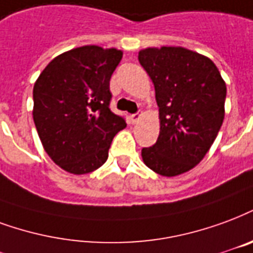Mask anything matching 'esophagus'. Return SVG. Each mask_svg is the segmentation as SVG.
Returning a JSON list of instances; mask_svg holds the SVG:
<instances>
[{
    "mask_svg": "<svg viewBox=\"0 0 253 253\" xmlns=\"http://www.w3.org/2000/svg\"><path fill=\"white\" fill-rule=\"evenodd\" d=\"M139 118H141V114H139V112H135V114H131V115H130V119H131L132 123H136V122L139 121Z\"/></svg>",
    "mask_w": 253,
    "mask_h": 253,
    "instance_id": "obj_1",
    "label": "esophagus"
}]
</instances>
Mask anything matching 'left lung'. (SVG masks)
I'll return each mask as SVG.
<instances>
[{"mask_svg": "<svg viewBox=\"0 0 253 253\" xmlns=\"http://www.w3.org/2000/svg\"><path fill=\"white\" fill-rule=\"evenodd\" d=\"M138 60L153 80L161 128L142 158L153 171L174 177L200 164L224 121L226 85L212 60L181 46L147 48Z\"/></svg>", "mask_w": 253, "mask_h": 253, "instance_id": "8db88e82", "label": "left lung"}]
</instances>
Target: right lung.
<instances>
[{
  "mask_svg": "<svg viewBox=\"0 0 253 253\" xmlns=\"http://www.w3.org/2000/svg\"><path fill=\"white\" fill-rule=\"evenodd\" d=\"M121 50L85 45L57 56L33 87V121L56 165L87 174L108 158L112 138L126 121L110 110V79Z\"/></svg>",
  "mask_w": 253,
  "mask_h": 253,
  "instance_id": "right-lung-1",
  "label": "right lung"
}]
</instances>
